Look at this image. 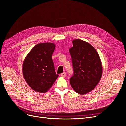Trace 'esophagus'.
I'll use <instances>...</instances> for the list:
<instances>
[{"label": "esophagus", "instance_id": "obj_1", "mask_svg": "<svg viewBox=\"0 0 126 126\" xmlns=\"http://www.w3.org/2000/svg\"><path fill=\"white\" fill-rule=\"evenodd\" d=\"M60 75H61V76H62V77H65L66 76V73L65 72H63L62 74H61Z\"/></svg>", "mask_w": 126, "mask_h": 126}]
</instances>
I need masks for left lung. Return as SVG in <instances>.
<instances>
[{"label":"left lung","mask_w":126,"mask_h":126,"mask_svg":"<svg viewBox=\"0 0 126 126\" xmlns=\"http://www.w3.org/2000/svg\"><path fill=\"white\" fill-rule=\"evenodd\" d=\"M69 49L73 74L70 78L72 88L84 94L93 90L101 78L102 68L98 52L92 46L80 39L72 41Z\"/></svg>","instance_id":"obj_1"}]
</instances>
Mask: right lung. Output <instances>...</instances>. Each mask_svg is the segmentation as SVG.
Segmentation results:
<instances>
[{
  "label": "right lung",
  "instance_id": "obj_1",
  "mask_svg": "<svg viewBox=\"0 0 126 126\" xmlns=\"http://www.w3.org/2000/svg\"><path fill=\"white\" fill-rule=\"evenodd\" d=\"M55 49L54 44H38L32 49L24 60L22 72L25 80L37 92H47L58 77L52 59Z\"/></svg>",
  "mask_w": 126,
  "mask_h": 126
}]
</instances>
